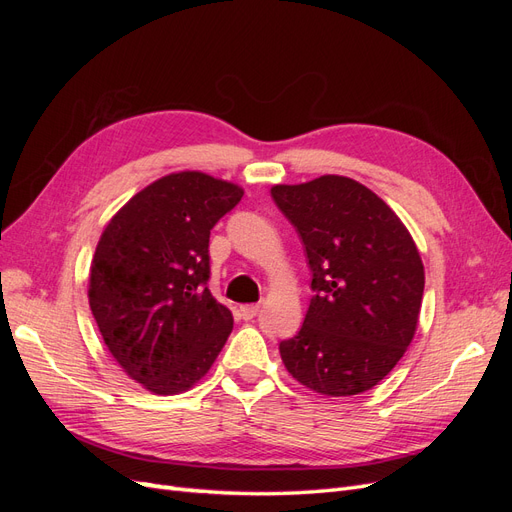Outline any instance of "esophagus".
Segmentation results:
<instances>
[{
  "label": "esophagus",
  "instance_id": "34e87169",
  "mask_svg": "<svg viewBox=\"0 0 512 512\" xmlns=\"http://www.w3.org/2000/svg\"><path fill=\"white\" fill-rule=\"evenodd\" d=\"M260 312V305L258 303H250V305H241V316L245 320H252L256 314Z\"/></svg>",
  "mask_w": 512,
  "mask_h": 512
}]
</instances>
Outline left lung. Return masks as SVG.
Segmentation results:
<instances>
[{
    "label": "left lung",
    "instance_id": "obj_1",
    "mask_svg": "<svg viewBox=\"0 0 512 512\" xmlns=\"http://www.w3.org/2000/svg\"><path fill=\"white\" fill-rule=\"evenodd\" d=\"M297 228L314 297L301 331L280 344L288 374L327 397L369 391L416 333L425 269L408 228L363 183L322 175L273 185Z\"/></svg>",
    "mask_w": 512,
    "mask_h": 512
}]
</instances>
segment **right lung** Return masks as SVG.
Instances as JSON below:
<instances>
[{
    "label": "right lung",
    "instance_id": "right-lung-1",
    "mask_svg": "<svg viewBox=\"0 0 512 512\" xmlns=\"http://www.w3.org/2000/svg\"><path fill=\"white\" fill-rule=\"evenodd\" d=\"M243 196L239 185L181 170L134 194L98 241L89 307L108 352L156 395L188 391L232 331L213 299L209 235Z\"/></svg>",
    "mask_w": 512,
    "mask_h": 512
}]
</instances>
